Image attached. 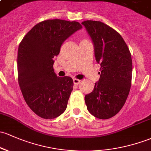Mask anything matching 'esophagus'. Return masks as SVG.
Instances as JSON below:
<instances>
[{"instance_id":"obj_1","label":"esophagus","mask_w":151,"mask_h":151,"mask_svg":"<svg viewBox=\"0 0 151 151\" xmlns=\"http://www.w3.org/2000/svg\"><path fill=\"white\" fill-rule=\"evenodd\" d=\"M80 82H81V81L78 80V79H76V78L73 79V83L75 85H78V84L80 83Z\"/></svg>"}]
</instances>
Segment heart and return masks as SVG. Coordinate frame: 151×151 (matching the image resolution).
Masks as SVG:
<instances>
[{
	"instance_id": "obj_1",
	"label": "heart",
	"mask_w": 151,
	"mask_h": 151,
	"mask_svg": "<svg viewBox=\"0 0 151 151\" xmlns=\"http://www.w3.org/2000/svg\"><path fill=\"white\" fill-rule=\"evenodd\" d=\"M82 41H86V40H82Z\"/></svg>"
}]
</instances>
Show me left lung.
Here are the masks:
<instances>
[{
    "label": "left lung",
    "instance_id": "8db88e82",
    "mask_svg": "<svg viewBox=\"0 0 151 151\" xmlns=\"http://www.w3.org/2000/svg\"><path fill=\"white\" fill-rule=\"evenodd\" d=\"M91 38L100 78L85 96L87 109L95 117L106 119L123 107L131 86L132 62L127 44L116 31L97 21L81 23Z\"/></svg>",
    "mask_w": 151,
    "mask_h": 151
}]
</instances>
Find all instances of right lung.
I'll list each match as a JSON object with an SVG mask.
<instances>
[{
  "label": "right lung",
  "mask_w": 151,
  "mask_h": 151,
  "mask_svg": "<svg viewBox=\"0 0 151 151\" xmlns=\"http://www.w3.org/2000/svg\"><path fill=\"white\" fill-rule=\"evenodd\" d=\"M77 22L46 20L36 24L19 45L18 81L26 103L43 119H54L67 108L73 79L59 77L53 69L55 56L70 36L81 29Z\"/></svg>",
  "instance_id": "add662e5"
}]
</instances>
